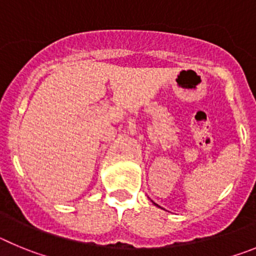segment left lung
<instances>
[{"label": "left lung", "instance_id": "8db88e82", "mask_svg": "<svg viewBox=\"0 0 256 256\" xmlns=\"http://www.w3.org/2000/svg\"><path fill=\"white\" fill-rule=\"evenodd\" d=\"M156 205V204H155ZM156 206H159V205H156Z\"/></svg>", "mask_w": 256, "mask_h": 256}]
</instances>
